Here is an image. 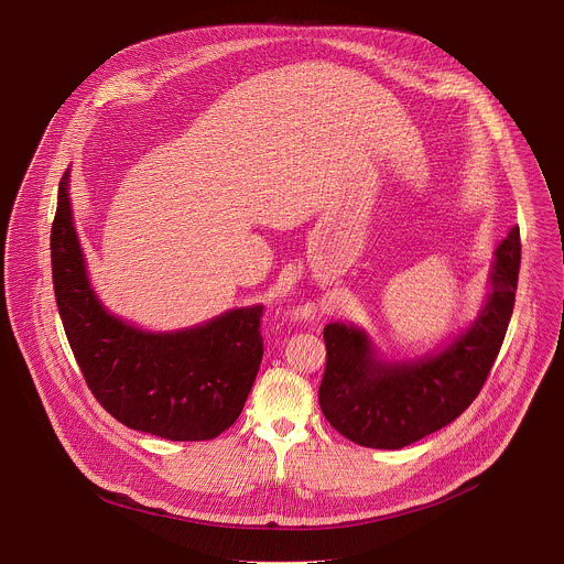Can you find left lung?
Segmentation results:
<instances>
[{"instance_id":"8db88e82","label":"left lung","mask_w":564,"mask_h":564,"mask_svg":"<svg viewBox=\"0 0 564 564\" xmlns=\"http://www.w3.org/2000/svg\"><path fill=\"white\" fill-rule=\"evenodd\" d=\"M520 229L496 250L491 294L473 326L420 361L383 364L364 330L328 324L318 406L344 437L368 448H404L457 420L485 386L513 314Z\"/></svg>"}]
</instances>
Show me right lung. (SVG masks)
Listing matches in <instances>:
<instances>
[{
  "instance_id": "add662e5",
  "label": "right lung",
  "mask_w": 564,
  "mask_h": 564,
  "mask_svg": "<svg viewBox=\"0 0 564 564\" xmlns=\"http://www.w3.org/2000/svg\"><path fill=\"white\" fill-rule=\"evenodd\" d=\"M59 183L51 265L66 339L100 406L120 424L172 442H205L246 406L263 359V305L229 310L181 333H142L94 294Z\"/></svg>"
}]
</instances>
